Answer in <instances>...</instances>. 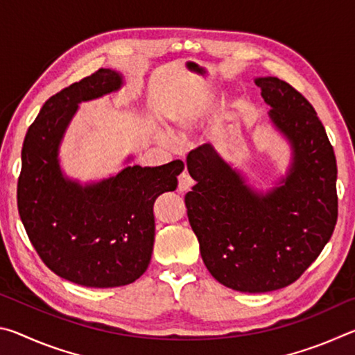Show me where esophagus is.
<instances>
[{
	"label": "esophagus",
	"mask_w": 355,
	"mask_h": 355,
	"mask_svg": "<svg viewBox=\"0 0 355 355\" xmlns=\"http://www.w3.org/2000/svg\"><path fill=\"white\" fill-rule=\"evenodd\" d=\"M192 186H194V180H192L188 171H183L178 177V191L186 192V191H189Z\"/></svg>",
	"instance_id": "1"
}]
</instances>
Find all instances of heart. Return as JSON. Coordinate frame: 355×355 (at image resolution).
<instances>
[{"mask_svg": "<svg viewBox=\"0 0 355 355\" xmlns=\"http://www.w3.org/2000/svg\"><path fill=\"white\" fill-rule=\"evenodd\" d=\"M207 105L199 98H183L172 107L169 112V120L173 133L180 137L189 136L192 131L199 127L205 117ZM163 141L171 142V136L163 135Z\"/></svg>", "mask_w": 355, "mask_h": 355, "instance_id": "obj_1", "label": "heart"}]
</instances>
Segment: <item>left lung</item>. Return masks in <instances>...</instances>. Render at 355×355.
Segmentation results:
<instances>
[{
    "label": "left lung",
    "mask_w": 355,
    "mask_h": 355,
    "mask_svg": "<svg viewBox=\"0 0 355 355\" xmlns=\"http://www.w3.org/2000/svg\"><path fill=\"white\" fill-rule=\"evenodd\" d=\"M269 119L291 144L286 175L257 192L213 146L188 155L196 180L184 196L188 219L209 274L232 290H280L305 272L338 218L336 159L320 117L302 94L275 76L257 78Z\"/></svg>",
    "instance_id": "obj_1"
}]
</instances>
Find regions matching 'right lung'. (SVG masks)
<instances>
[{
  "label": "right lung",
  "mask_w": 355,
  "mask_h": 355,
  "mask_svg": "<svg viewBox=\"0 0 355 355\" xmlns=\"http://www.w3.org/2000/svg\"><path fill=\"white\" fill-rule=\"evenodd\" d=\"M122 75L100 69L48 98L28 128L17 184L20 219L35 252L59 277L91 288L133 284L148 268L155 241L153 203L175 191L182 161L127 166L83 186L64 177L59 146L81 101L122 87Z\"/></svg>",
  "instance_id": "obj_1"
}]
</instances>
